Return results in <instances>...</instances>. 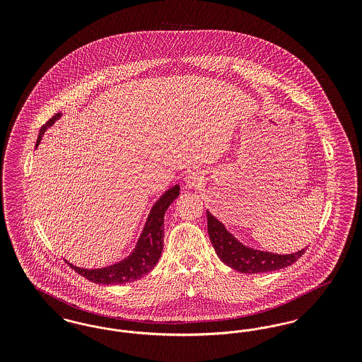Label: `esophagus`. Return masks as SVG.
<instances>
[{"instance_id": "1", "label": "esophagus", "mask_w": 362, "mask_h": 362, "mask_svg": "<svg viewBox=\"0 0 362 362\" xmlns=\"http://www.w3.org/2000/svg\"><path fill=\"white\" fill-rule=\"evenodd\" d=\"M187 186H189V187H195V186H197V180H195V179H192V177H189V180H187Z\"/></svg>"}]
</instances>
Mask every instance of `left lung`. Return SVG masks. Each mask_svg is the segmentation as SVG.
Instances as JSON below:
<instances>
[{"label": "left lung", "mask_w": 362, "mask_h": 362, "mask_svg": "<svg viewBox=\"0 0 362 362\" xmlns=\"http://www.w3.org/2000/svg\"><path fill=\"white\" fill-rule=\"evenodd\" d=\"M207 232L210 241L218 255V258L229 267L245 273L257 274L274 272L293 264L296 260L301 258L305 250L297 251L288 255H278L272 252H264L248 248L236 240L214 216L206 211Z\"/></svg>", "instance_id": "obj_1"}]
</instances>
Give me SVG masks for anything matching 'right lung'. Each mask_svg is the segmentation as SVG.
<instances>
[{"mask_svg": "<svg viewBox=\"0 0 362 362\" xmlns=\"http://www.w3.org/2000/svg\"><path fill=\"white\" fill-rule=\"evenodd\" d=\"M59 117H61L59 112L55 114L52 119H49L40 127L36 145H39L46 129L50 127ZM179 189H180L177 185L173 186V189L165 191L164 195L156 202L155 206L152 207L149 213L142 235L138 240L137 248L129 258L122 260L117 264H112L104 269H98V270H86V269L76 267L70 263L68 264L76 273L84 276L88 281L95 284H102V285L133 282L136 279L146 276L155 267L156 263L161 257L163 241H164V214L168 206L177 198Z\"/></svg>", "mask_w": 362, "mask_h": 362, "instance_id": "add662e5", "label": "right lung"}]
</instances>
